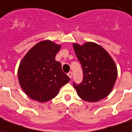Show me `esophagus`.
Listing matches in <instances>:
<instances>
[{"label": "esophagus", "instance_id": "34e87169", "mask_svg": "<svg viewBox=\"0 0 132 132\" xmlns=\"http://www.w3.org/2000/svg\"><path fill=\"white\" fill-rule=\"evenodd\" d=\"M67 75H68V77H69L71 79V78H72V73L71 72H68Z\"/></svg>", "mask_w": 132, "mask_h": 132}]
</instances>
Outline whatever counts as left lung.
<instances>
[{"label":"left lung","mask_w":132,"mask_h":132,"mask_svg":"<svg viewBox=\"0 0 132 132\" xmlns=\"http://www.w3.org/2000/svg\"><path fill=\"white\" fill-rule=\"evenodd\" d=\"M74 50L83 70V80L73 86L81 98L97 102L112 91L117 77V67L109 53L93 42L80 46L73 44Z\"/></svg>","instance_id":"8db88e82"}]
</instances>
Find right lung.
<instances>
[{
    "instance_id": "1",
    "label": "right lung",
    "mask_w": 132,
    "mask_h": 132,
    "mask_svg": "<svg viewBox=\"0 0 132 132\" xmlns=\"http://www.w3.org/2000/svg\"><path fill=\"white\" fill-rule=\"evenodd\" d=\"M60 45L46 40L39 42L28 51L18 68L20 86L28 96L44 103L56 96L70 79L62 72L60 62L55 60Z\"/></svg>"
}]
</instances>
